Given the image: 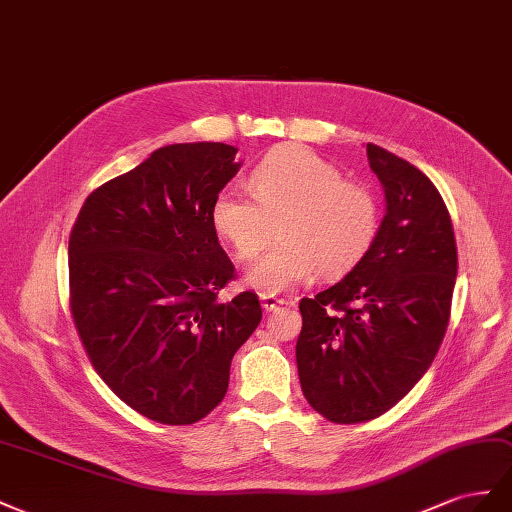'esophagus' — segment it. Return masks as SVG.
I'll return each mask as SVG.
<instances>
[{"label": "esophagus", "instance_id": "obj_1", "mask_svg": "<svg viewBox=\"0 0 512 512\" xmlns=\"http://www.w3.org/2000/svg\"><path fill=\"white\" fill-rule=\"evenodd\" d=\"M259 298H261V306H264L266 311H274V309H279V306L285 304L283 298L274 296V294H259Z\"/></svg>", "mask_w": 512, "mask_h": 512}]
</instances>
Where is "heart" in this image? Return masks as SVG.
Segmentation results:
<instances>
[{"label":"heart","instance_id":"obj_1","mask_svg":"<svg viewBox=\"0 0 512 512\" xmlns=\"http://www.w3.org/2000/svg\"><path fill=\"white\" fill-rule=\"evenodd\" d=\"M253 197L236 188L218 191L210 221L240 261L253 259L276 236L248 272V281L281 294L321 276L352 270L369 253L379 231V201L367 184L343 180L330 160L298 143L270 150L248 178Z\"/></svg>","mask_w":512,"mask_h":512}]
</instances>
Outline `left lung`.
Instances as JSON below:
<instances>
[{
	"label": "left lung",
	"mask_w": 512,
	"mask_h": 512,
	"mask_svg": "<svg viewBox=\"0 0 512 512\" xmlns=\"http://www.w3.org/2000/svg\"><path fill=\"white\" fill-rule=\"evenodd\" d=\"M386 216L343 281L300 300V386L337 425L386 414L427 373L450 319L457 242L442 195L407 160L367 143Z\"/></svg>",
	"instance_id": "8db88e82"
}]
</instances>
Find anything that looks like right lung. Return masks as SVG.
Here are the masks:
<instances>
[{"label":"right lung","mask_w":512,"mask_h":512,"mask_svg":"<svg viewBox=\"0 0 512 512\" xmlns=\"http://www.w3.org/2000/svg\"><path fill=\"white\" fill-rule=\"evenodd\" d=\"M227 143H175L87 195L68 238L70 313L92 367L160 425L223 401L231 358L261 321L255 291L216 296L236 268L210 208L238 173Z\"/></svg>","instance_id":"1"}]
</instances>
